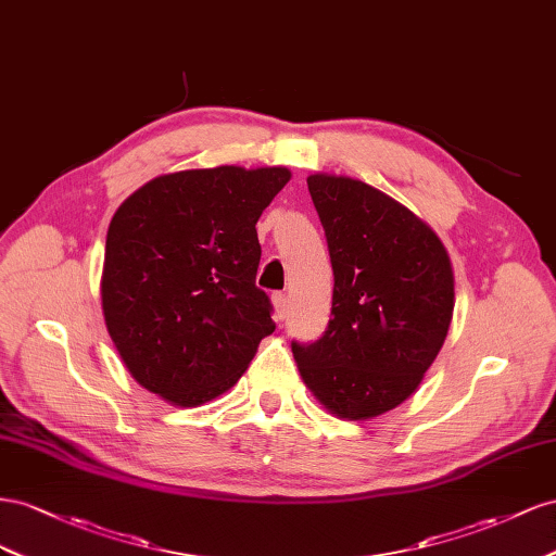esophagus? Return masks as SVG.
<instances>
[{
	"label": "esophagus",
	"mask_w": 556,
	"mask_h": 556,
	"mask_svg": "<svg viewBox=\"0 0 556 556\" xmlns=\"http://www.w3.org/2000/svg\"><path fill=\"white\" fill-rule=\"evenodd\" d=\"M273 305L277 319H283L289 314V295L287 293H273Z\"/></svg>",
	"instance_id": "esophagus-1"
}]
</instances>
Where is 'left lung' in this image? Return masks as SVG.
Here are the masks:
<instances>
[{"label":"left lung","mask_w":556,"mask_h":556,"mask_svg":"<svg viewBox=\"0 0 556 556\" xmlns=\"http://www.w3.org/2000/svg\"><path fill=\"white\" fill-rule=\"evenodd\" d=\"M307 188L336 287L326 332L293 342V356L328 412L372 419L417 391L445 344L452 263L440 237L382 190L336 174H309Z\"/></svg>","instance_id":"left-lung-1"}]
</instances>
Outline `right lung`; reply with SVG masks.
Segmentation results:
<instances>
[{
	"mask_svg": "<svg viewBox=\"0 0 556 556\" xmlns=\"http://www.w3.org/2000/svg\"><path fill=\"white\" fill-rule=\"evenodd\" d=\"M289 179L287 167L172 172L111 218L106 330L130 375L167 403L198 407L226 393L275 330L256 287V224Z\"/></svg>",
	"mask_w": 556,
	"mask_h": 556,
	"instance_id": "1",
	"label": "right lung"
}]
</instances>
